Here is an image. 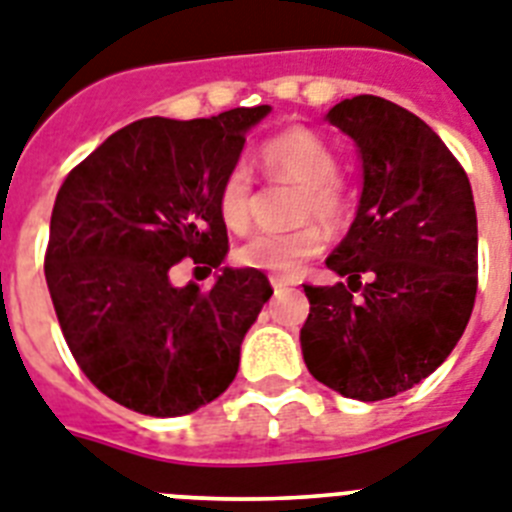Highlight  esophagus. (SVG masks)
<instances>
[{
  "label": "esophagus",
  "instance_id": "obj_1",
  "mask_svg": "<svg viewBox=\"0 0 512 512\" xmlns=\"http://www.w3.org/2000/svg\"><path fill=\"white\" fill-rule=\"evenodd\" d=\"M270 283H273V289L276 291H283V289H289V286H294V281L286 276H270Z\"/></svg>",
  "mask_w": 512,
  "mask_h": 512
}]
</instances>
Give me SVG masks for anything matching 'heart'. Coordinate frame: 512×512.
I'll list each match as a JSON object with an SVG mask.
<instances>
[{
	"label": "heart",
	"instance_id": "obj_1",
	"mask_svg": "<svg viewBox=\"0 0 512 512\" xmlns=\"http://www.w3.org/2000/svg\"><path fill=\"white\" fill-rule=\"evenodd\" d=\"M257 163L268 179L299 184L296 218H317L328 229H341L351 216L349 187L338 176V153L333 145L307 127H289L268 137L257 150ZM255 176L244 163L226 171L218 187V216L234 234H244L252 221ZM325 236L317 223L294 231H263L236 249V260L247 268L273 276H294L307 260L320 255Z\"/></svg>",
	"mask_w": 512,
	"mask_h": 512
}]
</instances>
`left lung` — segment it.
<instances>
[{
    "mask_svg": "<svg viewBox=\"0 0 512 512\" xmlns=\"http://www.w3.org/2000/svg\"><path fill=\"white\" fill-rule=\"evenodd\" d=\"M325 119L359 145L364 190L325 260L346 283H304V364L346 398L382 401L432 375L466 330L479 283L474 195L448 145L398 103L346 98Z\"/></svg>",
    "mask_w": 512,
    "mask_h": 512,
    "instance_id": "left-lung-1",
    "label": "left lung"
}]
</instances>
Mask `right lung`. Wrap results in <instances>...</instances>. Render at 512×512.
I'll use <instances>...</instances> for the list:
<instances>
[{
  "mask_svg": "<svg viewBox=\"0 0 512 512\" xmlns=\"http://www.w3.org/2000/svg\"><path fill=\"white\" fill-rule=\"evenodd\" d=\"M268 111L140 119L59 187L44 257L59 328L83 375L137 414L182 416L218 398L273 294L255 268H223L213 289L169 278L184 257L208 273L226 257L218 187Z\"/></svg>",
  "mask_w": 512,
  "mask_h": 512,
  "instance_id": "obj_1",
  "label": "right lung"
}]
</instances>
